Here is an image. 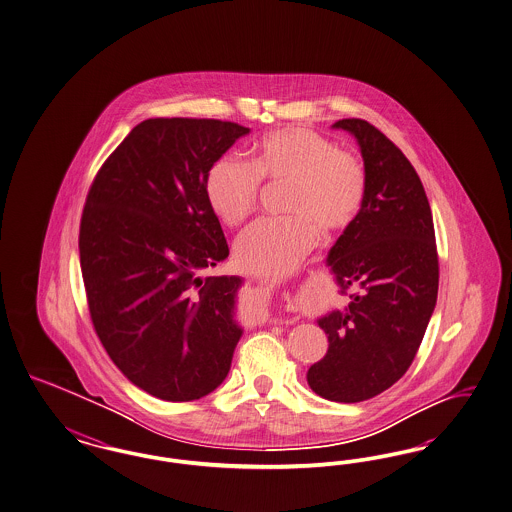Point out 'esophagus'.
Returning a JSON list of instances; mask_svg holds the SVG:
<instances>
[{
  "label": "esophagus",
  "instance_id": "34e87169",
  "mask_svg": "<svg viewBox=\"0 0 512 512\" xmlns=\"http://www.w3.org/2000/svg\"><path fill=\"white\" fill-rule=\"evenodd\" d=\"M268 300H270V295H268V293H261L259 298H257V302L261 304V308H266V306H268Z\"/></svg>",
  "mask_w": 512,
  "mask_h": 512
}]
</instances>
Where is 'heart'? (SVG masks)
Returning a JSON list of instances; mask_svg holds the SVG:
<instances>
[{
	"mask_svg": "<svg viewBox=\"0 0 512 512\" xmlns=\"http://www.w3.org/2000/svg\"><path fill=\"white\" fill-rule=\"evenodd\" d=\"M261 180L285 182V219H259L236 240V261L259 278H281L315 248L319 230L336 233L357 219L366 199V171L355 155L306 127H283L255 144L253 167L221 155L204 182L217 219L240 225L255 210Z\"/></svg>",
	"mask_w": 512,
	"mask_h": 512,
	"instance_id": "1",
	"label": "heart"
}]
</instances>
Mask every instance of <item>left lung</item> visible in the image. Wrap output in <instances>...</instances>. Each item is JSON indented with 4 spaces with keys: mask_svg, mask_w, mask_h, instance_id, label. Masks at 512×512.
I'll return each instance as SVG.
<instances>
[{
    "mask_svg": "<svg viewBox=\"0 0 512 512\" xmlns=\"http://www.w3.org/2000/svg\"><path fill=\"white\" fill-rule=\"evenodd\" d=\"M332 127L357 139L366 199L328 251L340 293H353L343 310L317 319L328 351L306 377L321 398L357 403L392 387L411 366L437 302L439 263L430 202L402 150L366 120Z\"/></svg>",
    "mask_w": 512,
    "mask_h": 512,
    "instance_id": "1",
    "label": "left lung"
}]
</instances>
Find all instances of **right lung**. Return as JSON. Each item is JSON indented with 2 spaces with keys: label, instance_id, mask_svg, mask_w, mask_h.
Here are the masks:
<instances>
[{
  "label": "right lung",
  "instance_id": "1",
  "mask_svg": "<svg viewBox=\"0 0 512 512\" xmlns=\"http://www.w3.org/2000/svg\"><path fill=\"white\" fill-rule=\"evenodd\" d=\"M248 133L221 120H144L86 199L78 249L93 328L118 370L165 402L216 390L244 332L236 321L244 279L202 270L229 257L206 174Z\"/></svg>",
  "mask_w": 512,
  "mask_h": 512
}]
</instances>
